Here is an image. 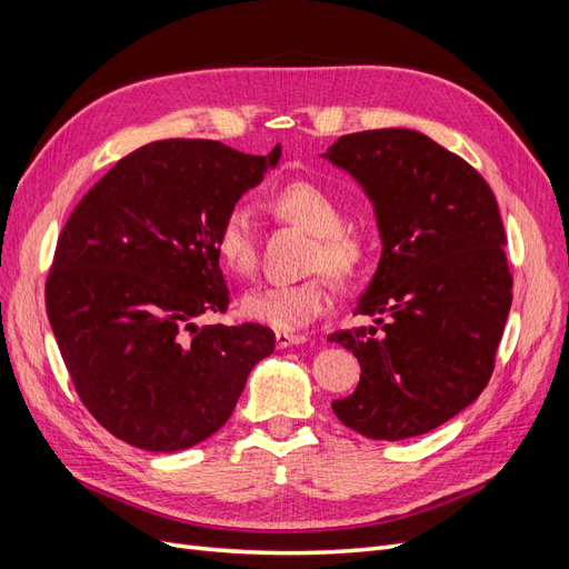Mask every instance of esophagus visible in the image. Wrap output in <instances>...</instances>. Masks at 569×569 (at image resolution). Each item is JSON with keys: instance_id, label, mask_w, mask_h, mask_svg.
<instances>
[{"instance_id": "obj_1", "label": "esophagus", "mask_w": 569, "mask_h": 569, "mask_svg": "<svg viewBox=\"0 0 569 569\" xmlns=\"http://www.w3.org/2000/svg\"><path fill=\"white\" fill-rule=\"evenodd\" d=\"M303 341H306L303 335H289V332H278V335H274V343H278V349L297 347V343H303Z\"/></svg>"}]
</instances>
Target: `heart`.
Listing matches in <instances>:
<instances>
[{"instance_id":"heart-1","label":"heart","mask_w":569,"mask_h":569,"mask_svg":"<svg viewBox=\"0 0 569 569\" xmlns=\"http://www.w3.org/2000/svg\"><path fill=\"white\" fill-rule=\"evenodd\" d=\"M272 211L313 234L306 270L327 271L337 282H349L366 263V239L343 226L339 201L316 182L297 180L272 194ZM220 263L237 278H251L258 263L256 226L244 203H234L216 230ZM322 273L295 284H263L242 297V313L280 332H297L318 320L332 303V282Z\"/></svg>"}]
</instances>
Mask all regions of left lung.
<instances>
[{"mask_svg":"<svg viewBox=\"0 0 569 569\" xmlns=\"http://www.w3.org/2000/svg\"><path fill=\"white\" fill-rule=\"evenodd\" d=\"M322 157L366 189L382 237L356 306L375 325L327 337L360 363L356 391L332 410L368 439L432 432L489 385L510 313L496 197L468 161L416 130L341 134Z\"/></svg>","mask_w":569,"mask_h":569,"instance_id":"obj_1","label":"left lung"}]
</instances>
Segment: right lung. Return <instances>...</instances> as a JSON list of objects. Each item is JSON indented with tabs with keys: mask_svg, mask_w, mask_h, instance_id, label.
<instances>
[{
	"mask_svg": "<svg viewBox=\"0 0 569 569\" xmlns=\"http://www.w3.org/2000/svg\"><path fill=\"white\" fill-rule=\"evenodd\" d=\"M280 159L213 140H161L120 159L59 234L44 301L51 332L92 418L137 449L173 453L228 422L258 360L256 322L203 325L230 291L216 230Z\"/></svg>",
	"mask_w": 569,
	"mask_h": 569,
	"instance_id": "obj_1",
	"label": "right lung"
}]
</instances>
